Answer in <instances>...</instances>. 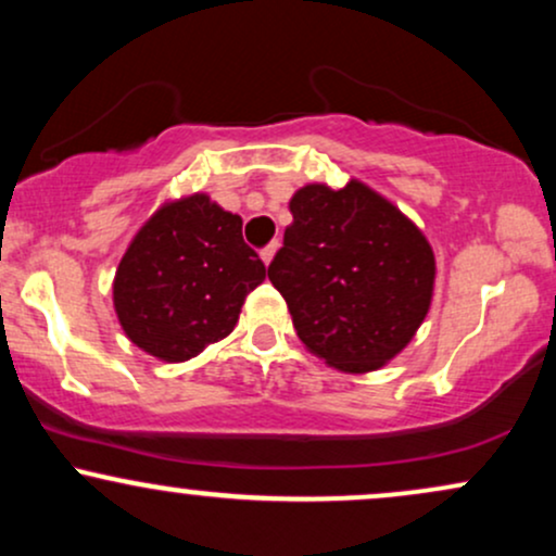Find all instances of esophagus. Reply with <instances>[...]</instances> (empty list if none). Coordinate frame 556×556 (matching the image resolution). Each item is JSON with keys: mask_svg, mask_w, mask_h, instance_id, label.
I'll list each match as a JSON object with an SVG mask.
<instances>
[{"mask_svg": "<svg viewBox=\"0 0 556 556\" xmlns=\"http://www.w3.org/2000/svg\"><path fill=\"white\" fill-rule=\"evenodd\" d=\"M279 251V242L277 240H274L271 242V245H266L264 248V251H261V261H264V264L266 266H269L271 264V261H274V253H277Z\"/></svg>", "mask_w": 556, "mask_h": 556, "instance_id": "obj_1", "label": "esophagus"}]
</instances>
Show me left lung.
Masks as SVG:
<instances>
[{
	"mask_svg": "<svg viewBox=\"0 0 556 556\" xmlns=\"http://www.w3.org/2000/svg\"><path fill=\"white\" fill-rule=\"evenodd\" d=\"M269 266L308 353L344 374L387 366L431 308L437 258L416 222L366 182H311Z\"/></svg>",
	"mask_w": 556,
	"mask_h": 556,
	"instance_id": "8db88e82",
	"label": "left lung"
}]
</instances>
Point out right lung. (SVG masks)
<instances>
[{"label": "right lung", "instance_id": "add662e5", "mask_svg": "<svg viewBox=\"0 0 556 556\" xmlns=\"http://www.w3.org/2000/svg\"><path fill=\"white\" fill-rule=\"evenodd\" d=\"M266 266L242 240V219L206 193L167 201L127 245L112 282L127 340L164 363L225 340Z\"/></svg>", "mask_w": 556, "mask_h": 556}]
</instances>
